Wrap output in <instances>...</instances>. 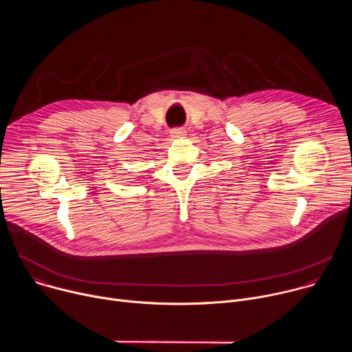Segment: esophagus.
<instances>
[{
    "mask_svg": "<svg viewBox=\"0 0 352 352\" xmlns=\"http://www.w3.org/2000/svg\"><path fill=\"white\" fill-rule=\"evenodd\" d=\"M184 135H186V132H185L184 129H181V128L171 129V136H174V138H181V136H184Z\"/></svg>",
    "mask_w": 352,
    "mask_h": 352,
    "instance_id": "esophagus-1",
    "label": "esophagus"
}]
</instances>
